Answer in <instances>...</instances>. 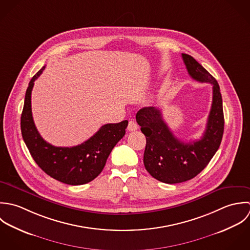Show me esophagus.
<instances>
[{"instance_id":"obj_1","label":"esophagus","mask_w":250,"mask_h":250,"mask_svg":"<svg viewBox=\"0 0 250 250\" xmlns=\"http://www.w3.org/2000/svg\"><path fill=\"white\" fill-rule=\"evenodd\" d=\"M138 129V125L134 121H129L128 125H127V130L128 131H135Z\"/></svg>"}]
</instances>
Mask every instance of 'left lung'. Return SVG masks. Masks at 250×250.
Listing matches in <instances>:
<instances>
[{
	"mask_svg": "<svg viewBox=\"0 0 250 250\" xmlns=\"http://www.w3.org/2000/svg\"><path fill=\"white\" fill-rule=\"evenodd\" d=\"M182 57L194 80L212 85L211 108L201 139L188 143L179 140L158 108L144 107L136 114V122L147 140L145 168L150 176L165 184H179L196 177L218 150L224 131L222 98L217 81L193 57L188 54H182Z\"/></svg>",
	"mask_w": 250,
	"mask_h": 250,
	"instance_id": "1",
	"label": "left lung"
}]
</instances>
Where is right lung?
<instances>
[{"label": "right lung", "instance_id": "1", "mask_svg": "<svg viewBox=\"0 0 250 250\" xmlns=\"http://www.w3.org/2000/svg\"><path fill=\"white\" fill-rule=\"evenodd\" d=\"M44 68L45 65L34 75L26 91L21 115L23 140L36 163L53 179L70 186L87 184L101 173L111 150L125 136L128 122L104 125L94 136L78 146L55 147L47 143L36 127L31 105L34 82Z\"/></svg>", "mask_w": 250, "mask_h": 250}]
</instances>
